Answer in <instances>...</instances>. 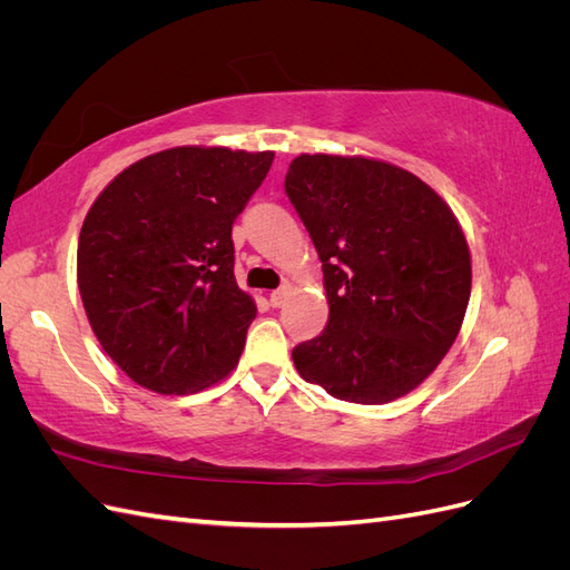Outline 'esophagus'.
I'll use <instances>...</instances> for the list:
<instances>
[{"label":"esophagus","mask_w":570,"mask_h":570,"mask_svg":"<svg viewBox=\"0 0 570 570\" xmlns=\"http://www.w3.org/2000/svg\"><path fill=\"white\" fill-rule=\"evenodd\" d=\"M287 295H289V285H283V287H278V289H273L271 292V306H283L285 304V299H287Z\"/></svg>","instance_id":"1"}]
</instances>
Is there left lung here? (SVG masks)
<instances>
[{"label":"left lung","mask_w":570,"mask_h":570,"mask_svg":"<svg viewBox=\"0 0 570 570\" xmlns=\"http://www.w3.org/2000/svg\"><path fill=\"white\" fill-rule=\"evenodd\" d=\"M285 193L331 306L325 331L292 350L299 375L354 404L416 390L450 352L471 297V252L450 204L400 166L337 154H299Z\"/></svg>","instance_id":"left-lung-1"}]
</instances>
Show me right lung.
I'll return each instance as SVG.
<instances>
[{"label":"right lung","instance_id":"obj_1","mask_svg":"<svg viewBox=\"0 0 570 570\" xmlns=\"http://www.w3.org/2000/svg\"><path fill=\"white\" fill-rule=\"evenodd\" d=\"M273 151L174 147L99 193L78 237V289L101 350L132 383L195 394L239 361L254 299L237 287L233 223Z\"/></svg>","mask_w":570,"mask_h":570}]
</instances>
